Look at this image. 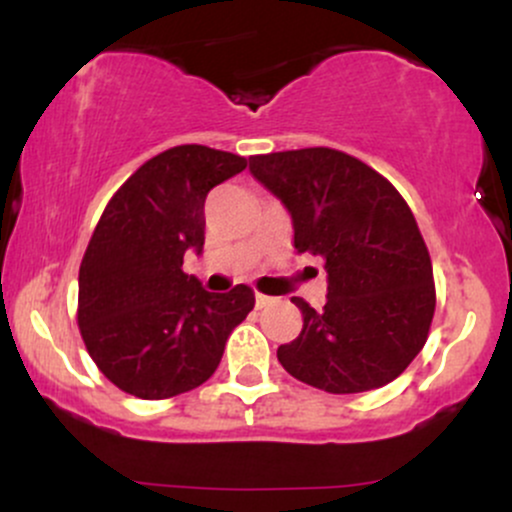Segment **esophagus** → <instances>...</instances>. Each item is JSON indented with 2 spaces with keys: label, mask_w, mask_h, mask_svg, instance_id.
Here are the masks:
<instances>
[{
  "label": "esophagus",
  "mask_w": 512,
  "mask_h": 512,
  "mask_svg": "<svg viewBox=\"0 0 512 512\" xmlns=\"http://www.w3.org/2000/svg\"><path fill=\"white\" fill-rule=\"evenodd\" d=\"M255 305H257V308H267V305H272V298H269V296H262V293H257V296H255Z\"/></svg>",
  "instance_id": "1"
}]
</instances>
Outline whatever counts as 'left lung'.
<instances>
[{"label": "left lung", "mask_w": 512, "mask_h": 512, "mask_svg": "<svg viewBox=\"0 0 512 512\" xmlns=\"http://www.w3.org/2000/svg\"><path fill=\"white\" fill-rule=\"evenodd\" d=\"M250 173L289 209L293 248L325 260L320 310L291 298L303 330L276 358L332 395L383 387L424 349L436 310L428 248L390 180L344 151L250 156Z\"/></svg>", "instance_id": "left-lung-1"}]
</instances>
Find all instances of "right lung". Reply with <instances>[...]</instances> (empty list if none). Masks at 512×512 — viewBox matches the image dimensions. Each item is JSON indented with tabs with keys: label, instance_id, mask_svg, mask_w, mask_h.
Instances as JSON below:
<instances>
[{
	"label": "right lung",
	"instance_id": "add662e5",
	"mask_svg": "<svg viewBox=\"0 0 512 512\" xmlns=\"http://www.w3.org/2000/svg\"><path fill=\"white\" fill-rule=\"evenodd\" d=\"M245 166L228 151L173 146L105 207L79 267L76 322L88 356L127 395L168 399L207 383L255 308L250 286L209 293L182 272L185 252H202L209 190Z\"/></svg>",
	"mask_w": 512,
	"mask_h": 512
}]
</instances>
